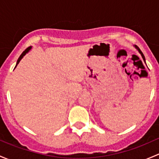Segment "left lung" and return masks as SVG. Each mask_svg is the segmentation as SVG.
<instances>
[{
  "label": "left lung",
  "instance_id": "obj_1",
  "mask_svg": "<svg viewBox=\"0 0 159 159\" xmlns=\"http://www.w3.org/2000/svg\"><path fill=\"white\" fill-rule=\"evenodd\" d=\"M135 48H137V50H138V51H139V53H140V54H141V55H142V58H143L144 61H145V56H144L143 53H142V51H141V50H140V49H139V47H137V46H136V45H135Z\"/></svg>",
  "mask_w": 159,
  "mask_h": 159
}]
</instances>
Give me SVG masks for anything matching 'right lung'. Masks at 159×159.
Returning <instances> with one entry per match:
<instances>
[{"label": "right lung", "instance_id": "1", "mask_svg": "<svg viewBox=\"0 0 159 159\" xmlns=\"http://www.w3.org/2000/svg\"><path fill=\"white\" fill-rule=\"evenodd\" d=\"M30 48H31V47H28V48H26V49H25V51H23V53H22V54H20V57H19V58H18V59H17V65H16V66H17V65H18V63H19V62H20V60H21V58H22V57H24V56H25V54H27V53H28V51H30ZM16 66H15V68H16Z\"/></svg>", "mask_w": 159, "mask_h": 159}]
</instances>
